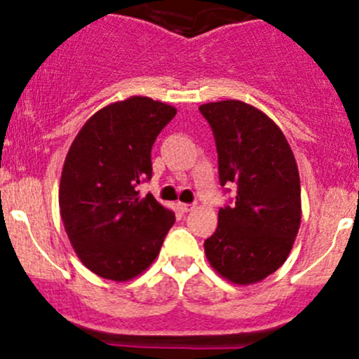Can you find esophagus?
I'll list each match as a JSON object with an SVG mask.
<instances>
[{
    "instance_id": "1",
    "label": "esophagus",
    "mask_w": 359,
    "mask_h": 359,
    "mask_svg": "<svg viewBox=\"0 0 359 359\" xmlns=\"http://www.w3.org/2000/svg\"><path fill=\"white\" fill-rule=\"evenodd\" d=\"M177 206H179L180 212H184V213H187V212H191V210H194V205H187V203H177Z\"/></svg>"
}]
</instances>
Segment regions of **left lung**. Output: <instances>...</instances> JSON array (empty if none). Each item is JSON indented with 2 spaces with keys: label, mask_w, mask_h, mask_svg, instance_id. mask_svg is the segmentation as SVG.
I'll list each match as a JSON object with an SVG mask.
<instances>
[{
  "label": "left lung",
  "mask_w": 359,
  "mask_h": 359,
  "mask_svg": "<svg viewBox=\"0 0 359 359\" xmlns=\"http://www.w3.org/2000/svg\"><path fill=\"white\" fill-rule=\"evenodd\" d=\"M219 153L220 184L238 187L233 206L205 241L210 266L234 285H253L280 269L290 255L302 219L295 156L280 126L241 100L200 106Z\"/></svg>",
  "instance_id": "obj_1"
}]
</instances>
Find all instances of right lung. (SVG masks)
Here are the masks:
<instances>
[{"label":"right lung","mask_w":359,"mask_h":359,"mask_svg":"<svg viewBox=\"0 0 359 359\" xmlns=\"http://www.w3.org/2000/svg\"><path fill=\"white\" fill-rule=\"evenodd\" d=\"M177 114L149 97L133 95L86 119L64 161L59 206L76 255L97 276L128 281L161 250L175 213L137 186L153 173L151 149Z\"/></svg>","instance_id":"add662e5"}]
</instances>
